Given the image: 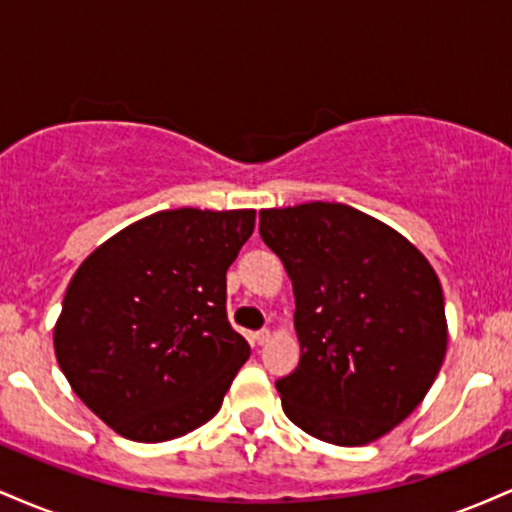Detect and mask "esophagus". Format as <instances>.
Here are the masks:
<instances>
[{
  "label": "esophagus",
  "mask_w": 512,
  "mask_h": 512,
  "mask_svg": "<svg viewBox=\"0 0 512 512\" xmlns=\"http://www.w3.org/2000/svg\"><path fill=\"white\" fill-rule=\"evenodd\" d=\"M252 342H255L257 346L267 344V342H269V330H260V332H252Z\"/></svg>",
  "instance_id": "esophagus-1"
}]
</instances>
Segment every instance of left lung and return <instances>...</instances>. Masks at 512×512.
<instances>
[{"label": "left lung", "mask_w": 512, "mask_h": 512, "mask_svg": "<svg viewBox=\"0 0 512 512\" xmlns=\"http://www.w3.org/2000/svg\"><path fill=\"white\" fill-rule=\"evenodd\" d=\"M296 296L301 361L276 380L284 414L325 443L390 433L431 390L448 322L428 260L383 221L337 202L260 211Z\"/></svg>", "instance_id": "8db88e82"}]
</instances>
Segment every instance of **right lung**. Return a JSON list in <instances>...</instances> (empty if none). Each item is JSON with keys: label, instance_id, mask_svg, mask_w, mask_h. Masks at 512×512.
<instances>
[{"label": "right lung", "instance_id": "obj_1", "mask_svg": "<svg viewBox=\"0 0 512 512\" xmlns=\"http://www.w3.org/2000/svg\"><path fill=\"white\" fill-rule=\"evenodd\" d=\"M255 209H170L122 228L64 293L55 354L98 419L137 443L195 431L221 409L250 344L226 315V272Z\"/></svg>", "mask_w": 512, "mask_h": 512}]
</instances>
